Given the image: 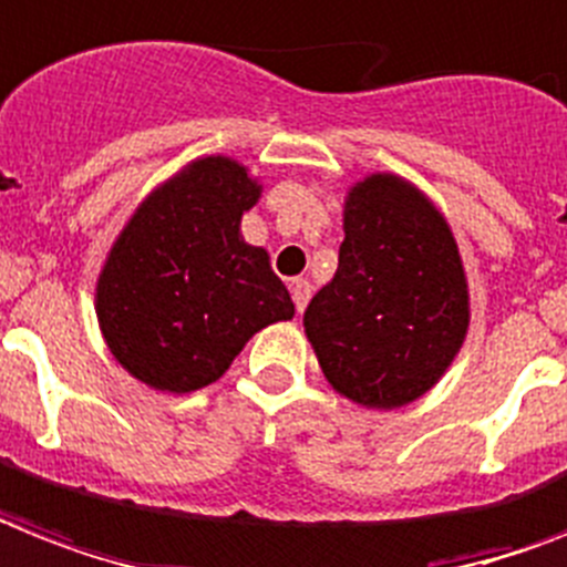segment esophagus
Returning <instances> with one entry per match:
<instances>
[{"instance_id": "esophagus-1", "label": "esophagus", "mask_w": 567, "mask_h": 567, "mask_svg": "<svg viewBox=\"0 0 567 567\" xmlns=\"http://www.w3.org/2000/svg\"><path fill=\"white\" fill-rule=\"evenodd\" d=\"M291 297H293V306H297V311L302 315L308 306V299H311V282H308V279H293Z\"/></svg>"}]
</instances>
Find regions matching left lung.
Masks as SVG:
<instances>
[{
  "label": "left lung",
  "mask_w": 567,
  "mask_h": 567,
  "mask_svg": "<svg viewBox=\"0 0 567 567\" xmlns=\"http://www.w3.org/2000/svg\"><path fill=\"white\" fill-rule=\"evenodd\" d=\"M338 270L302 326L326 381L393 411L443 379L468 329V285L451 227L416 186L370 174L349 188Z\"/></svg>",
  "instance_id": "1"
}]
</instances>
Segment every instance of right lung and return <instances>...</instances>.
Masks as SVG:
<instances>
[{"instance_id":"obj_1","label":"right lung","mask_w":567,"mask_h":567,"mask_svg":"<svg viewBox=\"0 0 567 567\" xmlns=\"http://www.w3.org/2000/svg\"><path fill=\"white\" fill-rule=\"evenodd\" d=\"M261 186L229 156H204L156 186L99 274L95 315L110 352L154 390L192 393L229 370L293 302L268 250L241 238Z\"/></svg>"}]
</instances>
